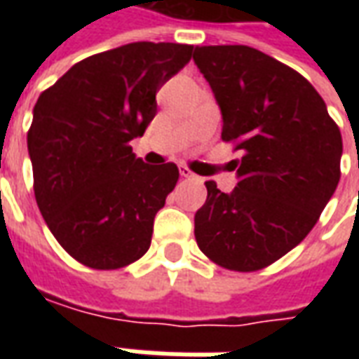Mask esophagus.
Listing matches in <instances>:
<instances>
[{
    "mask_svg": "<svg viewBox=\"0 0 359 359\" xmlns=\"http://www.w3.org/2000/svg\"><path fill=\"white\" fill-rule=\"evenodd\" d=\"M180 177H184V179H196V175L188 167H180Z\"/></svg>",
    "mask_w": 359,
    "mask_h": 359,
    "instance_id": "1",
    "label": "esophagus"
}]
</instances>
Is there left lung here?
Listing matches in <instances>:
<instances>
[{"instance_id":"1","label":"left lung","mask_w":359,"mask_h":359,"mask_svg":"<svg viewBox=\"0 0 359 359\" xmlns=\"http://www.w3.org/2000/svg\"><path fill=\"white\" fill-rule=\"evenodd\" d=\"M231 142L236 188L208 180L196 242L213 264L252 273L275 264L313 229L340 180L342 136L300 73L248 46H196Z\"/></svg>"}]
</instances>
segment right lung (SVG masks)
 Here are the masks:
<instances>
[{"instance_id": "obj_1", "label": "right lung", "mask_w": 359, "mask_h": 359, "mask_svg": "<svg viewBox=\"0 0 359 359\" xmlns=\"http://www.w3.org/2000/svg\"><path fill=\"white\" fill-rule=\"evenodd\" d=\"M192 51L188 43H126L79 61L38 97L28 130L36 203L82 265L121 269L148 252L179 167L146 165L130 140L156 117L157 90Z\"/></svg>"}]
</instances>
